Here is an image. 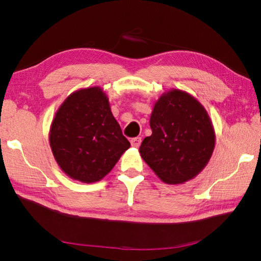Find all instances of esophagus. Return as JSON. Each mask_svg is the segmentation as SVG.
Instances as JSON below:
<instances>
[{
  "label": "esophagus",
  "instance_id": "obj_1",
  "mask_svg": "<svg viewBox=\"0 0 261 261\" xmlns=\"http://www.w3.org/2000/svg\"><path fill=\"white\" fill-rule=\"evenodd\" d=\"M130 142H131V145H132V146L136 147V148H138V147H139V146L141 145V138H140V137L132 138V139L130 140Z\"/></svg>",
  "mask_w": 261,
  "mask_h": 261
}]
</instances>
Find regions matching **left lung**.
Listing matches in <instances>:
<instances>
[{
	"instance_id": "left-lung-1",
	"label": "left lung",
	"mask_w": 261,
	"mask_h": 261,
	"mask_svg": "<svg viewBox=\"0 0 261 261\" xmlns=\"http://www.w3.org/2000/svg\"><path fill=\"white\" fill-rule=\"evenodd\" d=\"M152 135L139 151L160 179L180 184L194 178L212 156L215 135L207 112L196 98L173 90L154 104Z\"/></svg>"
}]
</instances>
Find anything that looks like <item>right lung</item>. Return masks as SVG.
Masks as SVG:
<instances>
[{
    "label": "right lung",
    "instance_id": "1",
    "mask_svg": "<svg viewBox=\"0 0 261 261\" xmlns=\"http://www.w3.org/2000/svg\"><path fill=\"white\" fill-rule=\"evenodd\" d=\"M49 141L59 167L83 182L102 179L130 148L98 87L80 90L65 99L55 115Z\"/></svg>",
    "mask_w": 261,
    "mask_h": 261
}]
</instances>
